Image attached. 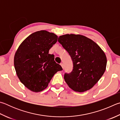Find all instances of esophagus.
<instances>
[{
  "instance_id": "34e87169",
  "label": "esophagus",
  "mask_w": 120,
  "mask_h": 120,
  "mask_svg": "<svg viewBox=\"0 0 120 120\" xmlns=\"http://www.w3.org/2000/svg\"><path fill=\"white\" fill-rule=\"evenodd\" d=\"M60 65H61V67H62V68L64 69V64H63V63H61Z\"/></svg>"
}]
</instances>
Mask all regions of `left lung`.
Masks as SVG:
<instances>
[{
	"label": "left lung",
	"mask_w": 120,
	"mask_h": 120,
	"mask_svg": "<svg viewBox=\"0 0 120 120\" xmlns=\"http://www.w3.org/2000/svg\"><path fill=\"white\" fill-rule=\"evenodd\" d=\"M58 41L69 53L73 62L70 73H65L64 79L71 89L82 92L90 90L105 71V53L94 41L80 34H65Z\"/></svg>",
	"instance_id": "left-lung-1"
}]
</instances>
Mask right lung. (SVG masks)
<instances>
[{
    "label": "right lung",
    "instance_id": "1",
    "mask_svg": "<svg viewBox=\"0 0 120 120\" xmlns=\"http://www.w3.org/2000/svg\"><path fill=\"white\" fill-rule=\"evenodd\" d=\"M58 37L45 30L34 32L19 45L14 57L17 76L26 87L33 92L47 88L54 74L62 70L49 51Z\"/></svg>",
    "mask_w": 120,
    "mask_h": 120
}]
</instances>
